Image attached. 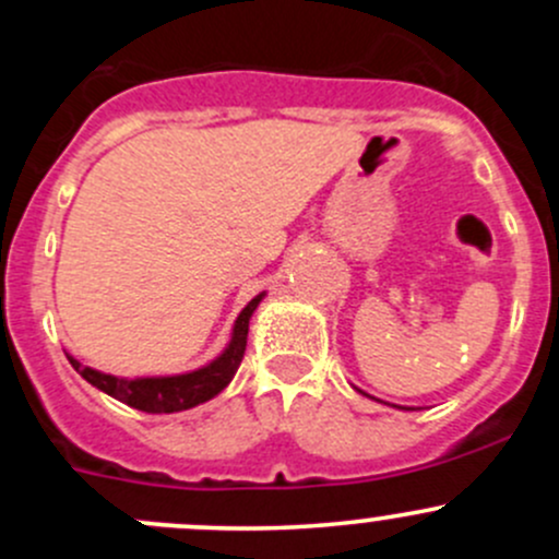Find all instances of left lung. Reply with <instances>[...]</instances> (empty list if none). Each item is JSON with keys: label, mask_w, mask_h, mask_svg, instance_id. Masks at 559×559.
Segmentation results:
<instances>
[{"label": "left lung", "mask_w": 559, "mask_h": 559, "mask_svg": "<svg viewBox=\"0 0 559 559\" xmlns=\"http://www.w3.org/2000/svg\"><path fill=\"white\" fill-rule=\"evenodd\" d=\"M359 392H362V389H359ZM362 394H365V392H362Z\"/></svg>", "instance_id": "obj_1"}]
</instances>
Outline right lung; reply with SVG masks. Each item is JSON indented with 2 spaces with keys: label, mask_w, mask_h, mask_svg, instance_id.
Masks as SVG:
<instances>
[{
  "label": "right lung",
  "mask_w": 559,
  "mask_h": 559,
  "mask_svg": "<svg viewBox=\"0 0 559 559\" xmlns=\"http://www.w3.org/2000/svg\"><path fill=\"white\" fill-rule=\"evenodd\" d=\"M264 300V292H259L251 302L240 311L235 319L233 335L224 352L216 359H211L202 368L189 370V373H175V376H138V379H121V376L103 373V370L86 368L70 357L72 368L83 376L92 386L99 392L110 394V397L121 400V403L132 405V408L145 411V414H178V411H189L194 405L207 403L216 397L222 389H227L229 381L238 373L240 362H243L246 352V337H248V321H251L253 311L259 302Z\"/></svg>",
  "instance_id": "add662e5"
}]
</instances>
